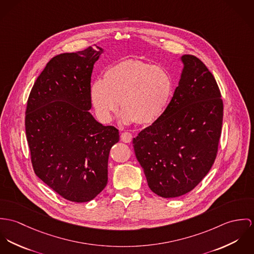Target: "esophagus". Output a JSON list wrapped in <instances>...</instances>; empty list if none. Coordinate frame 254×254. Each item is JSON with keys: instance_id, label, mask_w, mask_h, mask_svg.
<instances>
[{"instance_id": "1", "label": "esophagus", "mask_w": 254, "mask_h": 254, "mask_svg": "<svg viewBox=\"0 0 254 254\" xmlns=\"http://www.w3.org/2000/svg\"><path fill=\"white\" fill-rule=\"evenodd\" d=\"M131 138H132V135L129 132H123L121 135V139L126 143H129L131 141Z\"/></svg>"}]
</instances>
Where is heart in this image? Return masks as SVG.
<instances>
[{
	"instance_id": "b5f03b06",
	"label": "heart",
	"mask_w": 254,
	"mask_h": 254,
	"mask_svg": "<svg viewBox=\"0 0 254 254\" xmlns=\"http://www.w3.org/2000/svg\"><path fill=\"white\" fill-rule=\"evenodd\" d=\"M173 91L169 72L138 59H126L108 67L103 80L94 81L89 89L97 117L110 122L119 109L126 124L150 125L165 113Z\"/></svg>"
}]
</instances>
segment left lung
Returning <instances> with one entry per match:
<instances>
[{"instance_id": "left-lung-1", "label": "left lung", "mask_w": 254, "mask_h": 254, "mask_svg": "<svg viewBox=\"0 0 254 254\" xmlns=\"http://www.w3.org/2000/svg\"><path fill=\"white\" fill-rule=\"evenodd\" d=\"M178 86L165 113L133 138L149 188L163 197L192 191L216 158L223 101L213 75L197 57H181Z\"/></svg>"}]
</instances>
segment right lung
Returning a JSON list of instances; mask_svg holds the SVG:
<instances>
[{"mask_svg":"<svg viewBox=\"0 0 254 254\" xmlns=\"http://www.w3.org/2000/svg\"><path fill=\"white\" fill-rule=\"evenodd\" d=\"M97 46L52 58L33 85L25 129L36 175L61 197L85 202L107 185L108 158L119 130L89 110Z\"/></svg>","mask_w":254,"mask_h":254,"instance_id":"1","label":"right lung"}]
</instances>
